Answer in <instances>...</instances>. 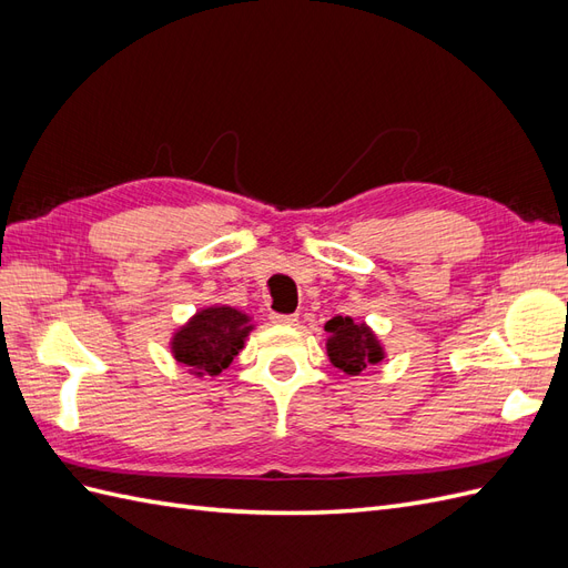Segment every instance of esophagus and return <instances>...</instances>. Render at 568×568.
Returning <instances> with one entry per match:
<instances>
[{
	"label": "esophagus",
	"instance_id": "34e87169",
	"mask_svg": "<svg viewBox=\"0 0 568 568\" xmlns=\"http://www.w3.org/2000/svg\"><path fill=\"white\" fill-rule=\"evenodd\" d=\"M270 320H272L274 324H280V326H294V324L298 322L296 315H272Z\"/></svg>",
	"mask_w": 568,
	"mask_h": 568
}]
</instances>
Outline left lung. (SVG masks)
I'll return each instance as SVG.
<instances>
[{
  "label": "left lung",
  "instance_id": "left-lung-1",
  "mask_svg": "<svg viewBox=\"0 0 568 568\" xmlns=\"http://www.w3.org/2000/svg\"><path fill=\"white\" fill-rule=\"evenodd\" d=\"M326 355L329 363L348 376H359L365 369L384 363L386 348L372 326L363 320L336 315L324 324Z\"/></svg>",
  "mask_w": 568,
  "mask_h": 568
}]
</instances>
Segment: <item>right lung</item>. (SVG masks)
I'll return each mask as SVG.
<instances>
[{
	"label": "right lung",
	"instance_id": "obj_1",
	"mask_svg": "<svg viewBox=\"0 0 568 568\" xmlns=\"http://www.w3.org/2000/svg\"><path fill=\"white\" fill-rule=\"evenodd\" d=\"M255 329L253 317L239 307L213 303L180 324L168 341V348L186 372L203 379L217 376L227 369L232 359L244 351L251 332Z\"/></svg>",
	"mask_w": 568,
	"mask_h": 568
}]
</instances>
